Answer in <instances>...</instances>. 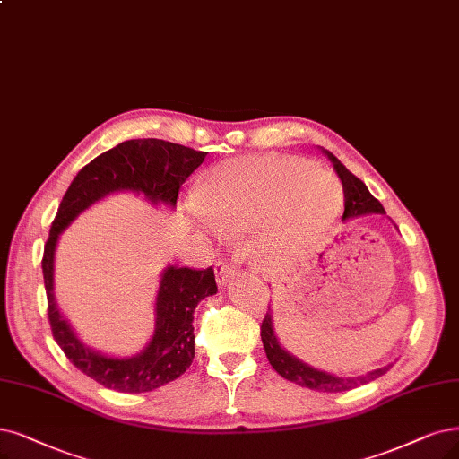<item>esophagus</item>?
I'll return each instance as SVG.
<instances>
[{"mask_svg":"<svg viewBox=\"0 0 459 459\" xmlns=\"http://www.w3.org/2000/svg\"><path fill=\"white\" fill-rule=\"evenodd\" d=\"M215 278L219 285H227V281L234 278V266L229 264L227 261H219L215 264Z\"/></svg>","mask_w":459,"mask_h":459,"instance_id":"obj_1","label":"esophagus"}]
</instances>
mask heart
<instances>
[{
    "instance_id": "1",
    "label": "heart",
    "mask_w": 459,
    "mask_h": 459,
    "mask_svg": "<svg viewBox=\"0 0 459 459\" xmlns=\"http://www.w3.org/2000/svg\"><path fill=\"white\" fill-rule=\"evenodd\" d=\"M196 204L227 234L251 232L264 223L270 238L300 247L333 225L342 208V189L331 174L300 160L242 157L212 169Z\"/></svg>"
}]
</instances>
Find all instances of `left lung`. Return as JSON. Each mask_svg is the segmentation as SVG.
I'll use <instances>...</instances> for the list:
<instances>
[{
  "label": "left lung",
  "mask_w": 459,
  "mask_h": 459,
  "mask_svg": "<svg viewBox=\"0 0 459 459\" xmlns=\"http://www.w3.org/2000/svg\"><path fill=\"white\" fill-rule=\"evenodd\" d=\"M324 152L333 162L338 178H341V181H342V189H344V215H342V219H353V217H361L367 213H385L382 204L368 193L367 185L359 178H355L350 169L333 155V152H329L327 149H324ZM261 338H263L266 358L280 377H283L285 380H291L302 387L316 389V392H327V394L348 392V389L359 387V385H365L372 380L380 378L389 370V367H392V365H385L382 368L367 372V375L346 377V378L329 375V372H325V370H317L304 361H300L299 358H295V355H291L285 348H281L278 336L274 333L273 310H270V307L263 319Z\"/></svg>",
  "instance_id": "1"
}]
</instances>
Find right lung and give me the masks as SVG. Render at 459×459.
<instances>
[{
    "instance_id": "1",
    "label": "right lung",
    "mask_w": 459,
    "mask_h": 459,
    "mask_svg": "<svg viewBox=\"0 0 459 459\" xmlns=\"http://www.w3.org/2000/svg\"><path fill=\"white\" fill-rule=\"evenodd\" d=\"M208 152L164 140H128L101 152L75 176L58 206L43 251V280L48 321L56 344L81 372L121 394L152 392L179 378L195 358L193 312L202 299L217 293L213 268L195 270L169 264L160 278L155 302V333L132 358H111L84 346L62 317L55 300V251L58 236L72 221L111 193L143 195L151 204L174 208L179 186Z\"/></svg>"
}]
</instances>
